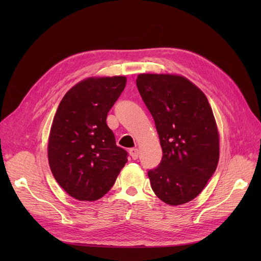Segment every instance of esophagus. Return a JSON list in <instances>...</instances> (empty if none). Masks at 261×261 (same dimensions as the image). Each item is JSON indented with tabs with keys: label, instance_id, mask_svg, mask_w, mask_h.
I'll return each instance as SVG.
<instances>
[{
	"label": "esophagus",
	"instance_id": "obj_1",
	"mask_svg": "<svg viewBox=\"0 0 261 261\" xmlns=\"http://www.w3.org/2000/svg\"><path fill=\"white\" fill-rule=\"evenodd\" d=\"M129 154H130V156L133 158L134 160H136V159H138L139 150L137 148H132V149H129Z\"/></svg>",
	"mask_w": 261,
	"mask_h": 261
}]
</instances>
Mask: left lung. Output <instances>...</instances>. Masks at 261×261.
<instances>
[{
    "instance_id": "1",
    "label": "left lung",
    "mask_w": 261,
    "mask_h": 261,
    "mask_svg": "<svg viewBox=\"0 0 261 261\" xmlns=\"http://www.w3.org/2000/svg\"><path fill=\"white\" fill-rule=\"evenodd\" d=\"M138 91L151 113L162 147V160L148 176L165 203L178 206L198 196L216 172L219 133L204 93L187 78L140 74Z\"/></svg>"
}]
</instances>
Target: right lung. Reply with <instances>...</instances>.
Segmentation results:
<instances>
[{"mask_svg":"<svg viewBox=\"0 0 261 261\" xmlns=\"http://www.w3.org/2000/svg\"><path fill=\"white\" fill-rule=\"evenodd\" d=\"M125 85V76L87 78L60 102L50 130L49 164L59 185L75 199H100L127 162V152L116 146L106 122Z\"/></svg>","mask_w":261,"mask_h":261,"instance_id":"obj_1","label":"right lung"}]
</instances>
